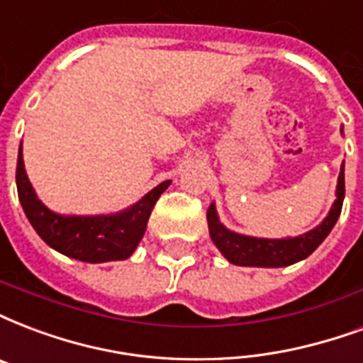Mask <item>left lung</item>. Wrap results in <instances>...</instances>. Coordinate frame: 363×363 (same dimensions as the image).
I'll list each match as a JSON object with an SVG mask.
<instances>
[{
  "instance_id": "1",
  "label": "left lung",
  "mask_w": 363,
  "mask_h": 363,
  "mask_svg": "<svg viewBox=\"0 0 363 363\" xmlns=\"http://www.w3.org/2000/svg\"><path fill=\"white\" fill-rule=\"evenodd\" d=\"M345 201V162L340 166L337 182V199L323 222L304 235L287 237V239H262L230 231L218 220L214 203L206 211L208 230L218 250L235 266H256V268H283L304 260L312 255L325 239L340 216Z\"/></svg>"
}]
</instances>
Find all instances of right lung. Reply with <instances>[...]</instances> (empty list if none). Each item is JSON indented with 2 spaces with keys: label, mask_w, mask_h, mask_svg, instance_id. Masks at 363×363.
<instances>
[{
  "label": "right lung",
  "mask_w": 363,
  "mask_h": 363,
  "mask_svg": "<svg viewBox=\"0 0 363 363\" xmlns=\"http://www.w3.org/2000/svg\"><path fill=\"white\" fill-rule=\"evenodd\" d=\"M170 182H162L145 197L116 214L103 216H62L49 211L32 189L23 162V143L16 159V191L32 228L51 249L82 262L101 264L126 260L145 233L155 203Z\"/></svg>",
  "instance_id": "1"
}]
</instances>
